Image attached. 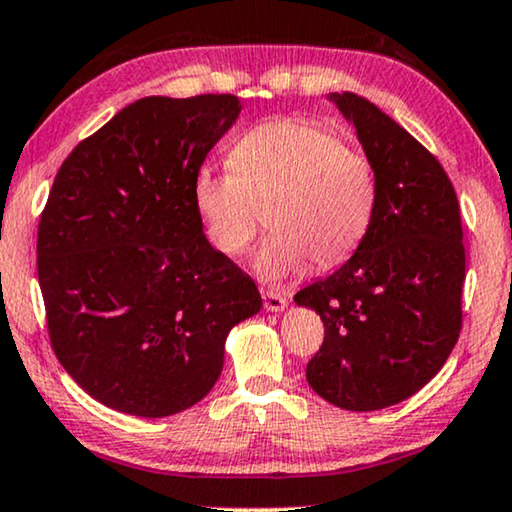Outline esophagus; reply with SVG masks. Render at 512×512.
Here are the masks:
<instances>
[{
	"mask_svg": "<svg viewBox=\"0 0 512 512\" xmlns=\"http://www.w3.org/2000/svg\"><path fill=\"white\" fill-rule=\"evenodd\" d=\"M262 299H264V308L271 310V312H280V310L287 308L285 296H282L280 292H273V289H264Z\"/></svg>",
	"mask_w": 512,
	"mask_h": 512,
	"instance_id": "1",
	"label": "esophagus"
}]
</instances>
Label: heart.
<instances>
[{"label":"heart","instance_id":"obj_1","mask_svg":"<svg viewBox=\"0 0 512 512\" xmlns=\"http://www.w3.org/2000/svg\"><path fill=\"white\" fill-rule=\"evenodd\" d=\"M377 174L361 149L303 119H271L234 142L230 165L202 163L193 204L218 253L239 257L262 227L273 232L255 255L269 282L305 266L326 271L361 246L377 209Z\"/></svg>","mask_w":512,"mask_h":512}]
</instances>
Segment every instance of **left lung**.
<instances>
[{"label": "left lung", "instance_id": "left-lung-1", "mask_svg": "<svg viewBox=\"0 0 512 512\" xmlns=\"http://www.w3.org/2000/svg\"><path fill=\"white\" fill-rule=\"evenodd\" d=\"M331 101L352 121L377 174V209L356 253L294 301L324 322L305 377L340 409L407 400L444 368L462 329L460 204L437 158L368 98Z\"/></svg>", "mask_w": 512, "mask_h": 512}]
</instances>
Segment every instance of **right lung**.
Listing matches in <instances>:
<instances>
[{
	"label": "right lung",
	"mask_w": 512,
	"mask_h": 512,
	"mask_svg": "<svg viewBox=\"0 0 512 512\" xmlns=\"http://www.w3.org/2000/svg\"><path fill=\"white\" fill-rule=\"evenodd\" d=\"M241 112L232 94L140 98L61 163L38 223L50 345L91 398L163 418L223 372L225 338L262 308L211 248L193 177Z\"/></svg>",
	"instance_id": "obj_1"
}]
</instances>
